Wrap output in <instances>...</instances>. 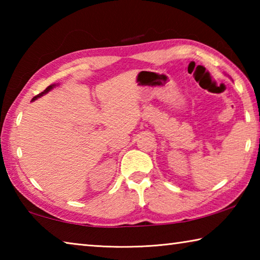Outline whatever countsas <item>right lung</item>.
Returning a JSON list of instances; mask_svg holds the SVG:
<instances>
[{
    "mask_svg": "<svg viewBox=\"0 0 260 260\" xmlns=\"http://www.w3.org/2000/svg\"><path fill=\"white\" fill-rule=\"evenodd\" d=\"M54 87H55V85L48 86V87L46 88V89L42 91V93H40V94H38L37 96H34V98L32 99V101H35V100H37V99H39V98H41V96H43V95H45V94H47V93H48V91H49V90H51V89H52V88H54Z\"/></svg>",
    "mask_w": 260,
    "mask_h": 260,
    "instance_id": "obj_1",
    "label": "right lung"
}]
</instances>
